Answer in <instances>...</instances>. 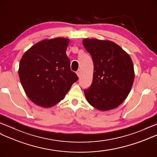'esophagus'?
I'll list each match as a JSON object with an SVG mask.
<instances>
[{
  "mask_svg": "<svg viewBox=\"0 0 157 157\" xmlns=\"http://www.w3.org/2000/svg\"><path fill=\"white\" fill-rule=\"evenodd\" d=\"M76 75H78V77H80V76H81V71H80V70H78L77 72H76Z\"/></svg>",
  "mask_w": 157,
  "mask_h": 157,
  "instance_id": "1",
  "label": "esophagus"
}]
</instances>
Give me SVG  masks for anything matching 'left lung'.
Listing matches in <instances>:
<instances>
[{
    "label": "left lung",
    "mask_w": 157,
    "mask_h": 157,
    "mask_svg": "<svg viewBox=\"0 0 157 157\" xmlns=\"http://www.w3.org/2000/svg\"><path fill=\"white\" fill-rule=\"evenodd\" d=\"M82 43L94 64L93 82L85 89L87 101L102 111L117 108L127 97L133 84L131 57L112 41L85 39Z\"/></svg>",
    "instance_id": "1"
}]
</instances>
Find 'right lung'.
<instances>
[{
	"instance_id": "add662e5",
	"label": "right lung",
	"mask_w": 157,
	"mask_h": 157,
	"mask_svg": "<svg viewBox=\"0 0 157 157\" xmlns=\"http://www.w3.org/2000/svg\"><path fill=\"white\" fill-rule=\"evenodd\" d=\"M68 43L60 37L42 40L22 56L19 78L26 95L36 105L45 108L55 105L78 81L66 55Z\"/></svg>"
}]
</instances>
